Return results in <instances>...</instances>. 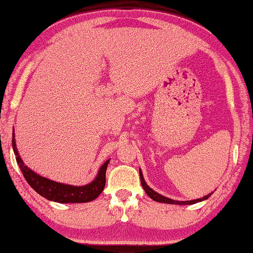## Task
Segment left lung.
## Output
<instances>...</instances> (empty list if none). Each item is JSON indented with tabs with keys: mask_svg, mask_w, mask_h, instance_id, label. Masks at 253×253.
Returning a JSON list of instances; mask_svg holds the SVG:
<instances>
[{
	"mask_svg": "<svg viewBox=\"0 0 253 253\" xmlns=\"http://www.w3.org/2000/svg\"><path fill=\"white\" fill-rule=\"evenodd\" d=\"M138 170H140V177H141L142 187H143V189H144L145 193H147L148 196L150 197L151 199H154L155 202L165 203V204H175V205H191V204H196V203H198V202L205 201V199H208L212 195V193H211V194H208L204 197L197 198V199H191V201H174V199H172V198L163 196V195L158 194L157 191H155L154 189H152V188L149 187L148 184H147V182H145V180H144V177H143V174H142L141 169H138Z\"/></svg>",
	"mask_w": 253,
	"mask_h": 253,
	"instance_id": "left-lung-1",
	"label": "left lung"
}]
</instances>
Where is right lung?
<instances>
[{
  "label": "right lung",
  "instance_id": "add662e5",
  "mask_svg": "<svg viewBox=\"0 0 253 253\" xmlns=\"http://www.w3.org/2000/svg\"><path fill=\"white\" fill-rule=\"evenodd\" d=\"M12 148L16 155L17 164L23 173L27 183L37 191L42 197L47 198L48 201L63 203H87L94 201L97 198L105 187V172L108 169L110 159H108L103 165L99 167L97 175L94 180L84 186H72V184H65L56 182V181L49 180L47 177L39 175L33 169L26 166L20 158L17 150L16 140H15V129L12 133Z\"/></svg>",
  "mask_w": 253,
  "mask_h": 253
}]
</instances>
